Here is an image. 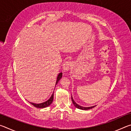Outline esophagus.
Wrapping results in <instances>:
<instances>
[{"label":"esophagus","instance_id":"obj_1","mask_svg":"<svg viewBox=\"0 0 131 131\" xmlns=\"http://www.w3.org/2000/svg\"><path fill=\"white\" fill-rule=\"evenodd\" d=\"M72 66V62L71 61H67L64 63L63 65V69L65 70H68Z\"/></svg>","mask_w":131,"mask_h":131}]
</instances>
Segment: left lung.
<instances>
[{
    "instance_id": "obj_1",
    "label": "left lung",
    "mask_w": 131,
    "mask_h": 131,
    "mask_svg": "<svg viewBox=\"0 0 131 131\" xmlns=\"http://www.w3.org/2000/svg\"><path fill=\"white\" fill-rule=\"evenodd\" d=\"M72 102H73V105H74L75 107H76V108H79V109H81V110H89V109H91V108H92L95 107V106H91V107H83V106H80L79 105H77V104L74 101L73 99L72 98Z\"/></svg>"
}]
</instances>
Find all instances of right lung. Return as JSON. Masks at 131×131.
Wrapping results in <instances>:
<instances>
[{"label":"right lung","instance_id":"add662e5","mask_svg":"<svg viewBox=\"0 0 131 131\" xmlns=\"http://www.w3.org/2000/svg\"><path fill=\"white\" fill-rule=\"evenodd\" d=\"M62 73H60L58 74V76L56 84L58 83L59 80L62 78ZM53 98H54V93L52 94L51 96L50 97V98L48 99V100H47L46 102H43V103H41L39 104H36V103L30 102V103L31 104V105H32L33 106H34L35 107H36L37 108H44V107H47V106H50L51 104L52 103V101H53Z\"/></svg>","mask_w":131,"mask_h":131}]
</instances>
